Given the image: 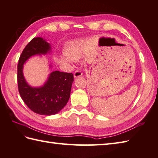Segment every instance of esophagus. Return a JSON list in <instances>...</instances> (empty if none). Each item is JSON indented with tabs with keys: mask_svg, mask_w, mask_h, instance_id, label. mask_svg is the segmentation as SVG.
<instances>
[{
	"mask_svg": "<svg viewBox=\"0 0 158 158\" xmlns=\"http://www.w3.org/2000/svg\"><path fill=\"white\" fill-rule=\"evenodd\" d=\"M83 75V73H81V70H77L74 72V78H77V77H81Z\"/></svg>",
	"mask_w": 158,
	"mask_h": 158,
	"instance_id": "obj_1",
	"label": "esophagus"
}]
</instances>
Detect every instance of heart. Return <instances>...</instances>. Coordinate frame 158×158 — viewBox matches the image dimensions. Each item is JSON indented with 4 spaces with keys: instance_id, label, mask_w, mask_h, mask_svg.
<instances>
[{
    "instance_id": "1",
    "label": "heart",
    "mask_w": 158,
    "mask_h": 158,
    "mask_svg": "<svg viewBox=\"0 0 158 158\" xmlns=\"http://www.w3.org/2000/svg\"><path fill=\"white\" fill-rule=\"evenodd\" d=\"M65 54L58 57V62L60 64H70L74 60L81 58V50L80 45L77 42L68 43L65 47Z\"/></svg>"
}]
</instances>
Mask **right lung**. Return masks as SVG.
I'll return each mask as SVG.
<instances>
[{"label": "right lung", "instance_id": "1", "mask_svg": "<svg viewBox=\"0 0 158 158\" xmlns=\"http://www.w3.org/2000/svg\"><path fill=\"white\" fill-rule=\"evenodd\" d=\"M51 45L41 37L31 40L20 56L18 64V88L22 99L31 110L41 115H52L61 111L69 100L74 77L72 73L53 71L39 87L27 84L23 65L30 57L51 52ZM51 68L52 65H50Z\"/></svg>", "mask_w": 158, "mask_h": 158}]
</instances>
